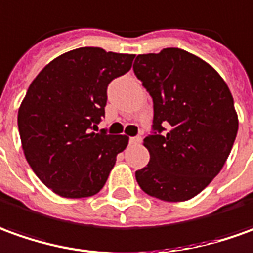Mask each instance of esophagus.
I'll return each mask as SVG.
<instances>
[{
  "label": "esophagus",
  "mask_w": 253,
  "mask_h": 253,
  "mask_svg": "<svg viewBox=\"0 0 253 253\" xmlns=\"http://www.w3.org/2000/svg\"><path fill=\"white\" fill-rule=\"evenodd\" d=\"M142 142V137L140 136H133V137H129V143L130 144H137Z\"/></svg>",
  "instance_id": "obj_1"
}]
</instances>
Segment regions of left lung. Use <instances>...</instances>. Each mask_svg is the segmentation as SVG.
Listing matches in <instances>:
<instances>
[{
    "label": "left lung",
    "mask_w": 253,
    "mask_h": 253,
    "mask_svg": "<svg viewBox=\"0 0 253 253\" xmlns=\"http://www.w3.org/2000/svg\"><path fill=\"white\" fill-rule=\"evenodd\" d=\"M135 76L153 99L149 164L135 176L146 194L187 201L223 168L238 130L234 100L217 71L179 48L139 55Z\"/></svg>",
    "instance_id": "1"
}]
</instances>
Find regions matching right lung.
<instances>
[{
  "label": "right lung",
  "instance_id": "add662e5",
  "mask_svg": "<svg viewBox=\"0 0 253 253\" xmlns=\"http://www.w3.org/2000/svg\"><path fill=\"white\" fill-rule=\"evenodd\" d=\"M135 55L78 48L43 67L27 89L17 126L38 179L66 198L95 196L125 150L128 136L97 130L107 86L128 73Z\"/></svg>",
  "mask_w": 253,
  "mask_h": 253
}]
</instances>
